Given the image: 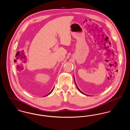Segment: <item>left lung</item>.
<instances>
[{"label": "left lung", "instance_id": "left-lung-1", "mask_svg": "<svg viewBox=\"0 0 130 130\" xmlns=\"http://www.w3.org/2000/svg\"><path fill=\"white\" fill-rule=\"evenodd\" d=\"M74 82H75V85H76V87H77V88L78 89V90H79V91L81 93H83V94H85V95H87V94H85V93H83L82 91H81L80 90V89L78 88V87H77V85H76V82H75V79H74Z\"/></svg>", "mask_w": 130, "mask_h": 130}]
</instances>
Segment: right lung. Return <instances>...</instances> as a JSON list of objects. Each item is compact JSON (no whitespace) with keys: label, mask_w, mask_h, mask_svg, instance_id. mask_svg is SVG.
Wrapping results in <instances>:
<instances>
[{"label":"right lung","mask_w":130,"mask_h":130,"mask_svg":"<svg viewBox=\"0 0 130 130\" xmlns=\"http://www.w3.org/2000/svg\"><path fill=\"white\" fill-rule=\"evenodd\" d=\"M54 88H53V89H52V91H51V92H50V93H48V94H47V95H45V96H47V95H49L50 94V93H52V91H53V90H54Z\"/></svg>","instance_id":"add662e5"}]
</instances>
